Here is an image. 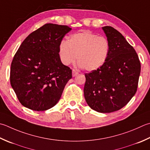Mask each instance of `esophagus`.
<instances>
[{
  "mask_svg": "<svg viewBox=\"0 0 150 150\" xmlns=\"http://www.w3.org/2000/svg\"><path fill=\"white\" fill-rule=\"evenodd\" d=\"M79 74V73L76 71L75 69H73L72 70V75L73 77H75V76H77Z\"/></svg>",
  "mask_w": 150,
  "mask_h": 150,
  "instance_id": "1",
  "label": "esophagus"
}]
</instances>
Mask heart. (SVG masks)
I'll list each match as a JSON object with an SVG mask.
<instances>
[{
  "label": "heart",
  "mask_w": 150,
  "mask_h": 150,
  "mask_svg": "<svg viewBox=\"0 0 150 150\" xmlns=\"http://www.w3.org/2000/svg\"><path fill=\"white\" fill-rule=\"evenodd\" d=\"M110 43L106 38L99 36L90 31L73 34L68 40H62L58 52L62 63L67 66L77 59L80 67L88 71L101 67L107 61Z\"/></svg>",
  "instance_id": "heart-1"
}]
</instances>
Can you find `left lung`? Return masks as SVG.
<instances>
[{
  "label": "left lung",
  "instance_id": "1",
  "mask_svg": "<svg viewBox=\"0 0 150 150\" xmlns=\"http://www.w3.org/2000/svg\"><path fill=\"white\" fill-rule=\"evenodd\" d=\"M110 43L107 61L101 67L85 73L84 98L98 112L110 113L127 105L135 94L140 62L135 50L112 26L102 27Z\"/></svg>",
  "mask_w": 150,
  "mask_h": 150
}]
</instances>
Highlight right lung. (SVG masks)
<instances>
[{
    "label": "right lung",
    "mask_w": 150,
    "mask_h": 150,
    "mask_svg": "<svg viewBox=\"0 0 150 150\" xmlns=\"http://www.w3.org/2000/svg\"><path fill=\"white\" fill-rule=\"evenodd\" d=\"M71 30L66 25L47 23L29 34L20 45L11 64L10 83L24 107L43 111L60 100L72 71L62 63L58 48Z\"/></svg>",
    "instance_id": "right-lung-1"
}]
</instances>
